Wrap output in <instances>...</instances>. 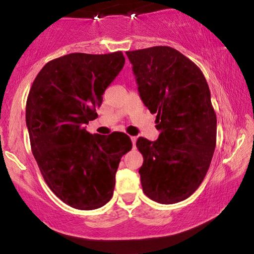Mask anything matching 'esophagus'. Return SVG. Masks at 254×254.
I'll return each mask as SVG.
<instances>
[{
    "label": "esophagus",
    "instance_id": "esophagus-1",
    "mask_svg": "<svg viewBox=\"0 0 254 254\" xmlns=\"http://www.w3.org/2000/svg\"><path fill=\"white\" fill-rule=\"evenodd\" d=\"M136 136H130V140H131V142H133V147L135 148V142H136Z\"/></svg>",
    "mask_w": 254,
    "mask_h": 254
}]
</instances>
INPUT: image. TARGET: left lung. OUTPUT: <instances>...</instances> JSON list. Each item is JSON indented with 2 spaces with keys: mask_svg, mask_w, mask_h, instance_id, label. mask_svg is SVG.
Segmentation results:
<instances>
[{
  "mask_svg": "<svg viewBox=\"0 0 254 254\" xmlns=\"http://www.w3.org/2000/svg\"><path fill=\"white\" fill-rule=\"evenodd\" d=\"M137 91L156 113V141L138 137L143 192L163 204L195 192L209 169L216 145V114L209 86L197 65L175 48L155 46L126 52Z\"/></svg>",
  "mask_w": 254,
  "mask_h": 254,
  "instance_id": "1",
  "label": "left lung"
}]
</instances>
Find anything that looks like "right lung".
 I'll list each match as a JSON object with an SVG mask.
<instances>
[{
    "instance_id": "1",
    "label": "right lung",
    "mask_w": 254,
    "mask_h": 254,
    "mask_svg": "<svg viewBox=\"0 0 254 254\" xmlns=\"http://www.w3.org/2000/svg\"><path fill=\"white\" fill-rule=\"evenodd\" d=\"M125 64L121 52L71 53L46 64L31 86L26 126L31 149L48 187L68 206L81 210L111 200L128 135L90 134L103 95Z\"/></svg>"
}]
</instances>
